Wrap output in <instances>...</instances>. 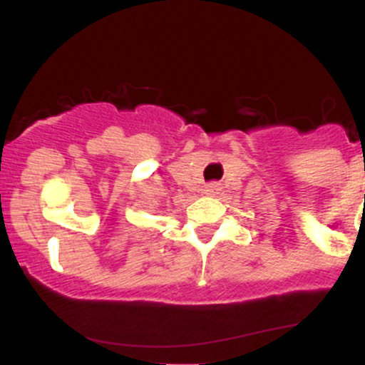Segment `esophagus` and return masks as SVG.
Segmentation results:
<instances>
[{"label": "esophagus", "mask_w": 365, "mask_h": 365, "mask_svg": "<svg viewBox=\"0 0 365 365\" xmlns=\"http://www.w3.org/2000/svg\"><path fill=\"white\" fill-rule=\"evenodd\" d=\"M216 190H217V185H216V183H209V185L206 187V192H207V194H215Z\"/></svg>", "instance_id": "esophagus-1"}]
</instances>
